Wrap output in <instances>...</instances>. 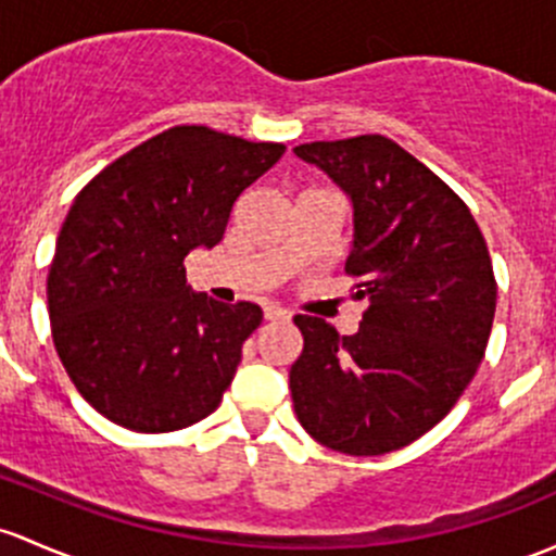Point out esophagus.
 Returning a JSON list of instances; mask_svg holds the SVG:
<instances>
[{
	"mask_svg": "<svg viewBox=\"0 0 556 556\" xmlns=\"http://www.w3.org/2000/svg\"><path fill=\"white\" fill-rule=\"evenodd\" d=\"M263 317H266L268 323H277V319H290V314L279 306H266L263 308Z\"/></svg>",
	"mask_w": 556,
	"mask_h": 556,
	"instance_id": "1",
	"label": "esophagus"
}]
</instances>
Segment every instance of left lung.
Here are the masks:
<instances>
[{"instance_id":"1","label":"left lung","mask_w":556,"mask_h":556,"mask_svg":"<svg viewBox=\"0 0 556 556\" xmlns=\"http://www.w3.org/2000/svg\"><path fill=\"white\" fill-rule=\"evenodd\" d=\"M295 154L354 210L346 271L370 306L354 336L298 314L295 416L319 445L383 455L434 429L475 378L495 317V277L475 215L383 136L317 140Z\"/></svg>"}]
</instances>
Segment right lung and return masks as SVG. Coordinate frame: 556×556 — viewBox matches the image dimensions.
<instances>
[{
    "mask_svg": "<svg viewBox=\"0 0 556 556\" xmlns=\"http://www.w3.org/2000/svg\"><path fill=\"white\" fill-rule=\"evenodd\" d=\"M282 154V143L170 127L79 191L47 308L68 378L103 418L162 434L220 405L263 312L194 293L184 258L224 239L237 197Z\"/></svg>",
    "mask_w": 556,
    "mask_h": 556,
    "instance_id": "add662e5",
    "label": "right lung"
}]
</instances>
